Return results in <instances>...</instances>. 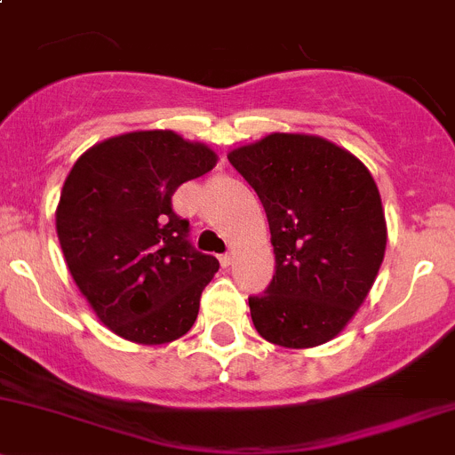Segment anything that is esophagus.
Instances as JSON below:
<instances>
[{"label":"esophagus","instance_id":"34e87169","mask_svg":"<svg viewBox=\"0 0 455 455\" xmlns=\"http://www.w3.org/2000/svg\"><path fill=\"white\" fill-rule=\"evenodd\" d=\"M233 259H235V255H233V251H227V253L220 255V262H222L224 267H228V264H233Z\"/></svg>","mask_w":455,"mask_h":455}]
</instances>
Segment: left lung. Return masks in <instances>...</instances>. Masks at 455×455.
<instances>
[{"label": "left lung", "mask_w": 455, "mask_h": 455, "mask_svg": "<svg viewBox=\"0 0 455 455\" xmlns=\"http://www.w3.org/2000/svg\"><path fill=\"white\" fill-rule=\"evenodd\" d=\"M258 193L275 275L251 295L258 333L289 349L324 345L354 317L385 258L387 224L367 166L322 138L273 133L228 153Z\"/></svg>", "instance_id": "1"}]
</instances>
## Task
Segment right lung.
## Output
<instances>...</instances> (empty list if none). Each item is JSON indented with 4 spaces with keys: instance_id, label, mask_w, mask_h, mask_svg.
I'll use <instances>...</instances> for the list:
<instances>
[{
    "instance_id": "obj_1",
    "label": "right lung",
    "mask_w": 455,
    "mask_h": 455,
    "mask_svg": "<svg viewBox=\"0 0 455 455\" xmlns=\"http://www.w3.org/2000/svg\"><path fill=\"white\" fill-rule=\"evenodd\" d=\"M215 162L204 144L138 131L95 144L70 169L57 237L75 284L113 333L164 345L196 322L220 262L191 244V224L171 200Z\"/></svg>"
}]
</instances>
